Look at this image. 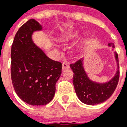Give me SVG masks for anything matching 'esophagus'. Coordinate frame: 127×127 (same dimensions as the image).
Listing matches in <instances>:
<instances>
[{
	"label": "esophagus",
	"instance_id": "obj_1",
	"mask_svg": "<svg viewBox=\"0 0 127 127\" xmlns=\"http://www.w3.org/2000/svg\"><path fill=\"white\" fill-rule=\"evenodd\" d=\"M70 66H69V64L67 62H63V64H62V68L63 70H65V69H67V68H69Z\"/></svg>",
	"mask_w": 127,
	"mask_h": 127
}]
</instances>
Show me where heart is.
<instances>
[{"instance_id": "b5f03b06", "label": "heart", "mask_w": 127, "mask_h": 127, "mask_svg": "<svg viewBox=\"0 0 127 127\" xmlns=\"http://www.w3.org/2000/svg\"><path fill=\"white\" fill-rule=\"evenodd\" d=\"M81 36L80 31H74L71 33L67 34L66 35H63L59 38V40L63 42H68L79 38Z\"/></svg>"}]
</instances>
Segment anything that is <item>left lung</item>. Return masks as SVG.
I'll list each match as a JSON object with an SVG mask.
<instances>
[{
  "label": "left lung",
  "mask_w": 127,
  "mask_h": 127,
  "mask_svg": "<svg viewBox=\"0 0 127 127\" xmlns=\"http://www.w3.org/2000/svg\"><path fill=\"white\" fill-rule=\"evenodd\" d=\"M108 45L112 47L113 51L114 44L109 43ZM114 55L117 63V71L112 79L104 83L96 82L90 79L85 70L84 59L70 64V68L74 72L72 83L74 91L81 102L88 105H95L106 101L113 95L119 79L118 55L114 52Z\"/></svg>",
  "instance_id": "8db88e82"
}]
</instances>
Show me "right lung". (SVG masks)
I'll return each instance as SVG.
<instances>
[{
    "label": "right lung",
    "instance_id": "1",
    "mask_svg": "<svg viewBox=\"0 0 127 127\" xmlns=\"http://www.w3.org/2000/svg\"><path fill=\"white\" fill-rule=\"evenodd\" d=\"M42 25L30 19L21 27L11 48V79L16 95L33 106L45 105L55 94V85L62 73V64L49 59L32 40Z\"/></svg>",
    "mask_w": 127,
    "mask_h": 127
}]
</instances>
